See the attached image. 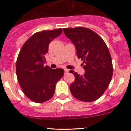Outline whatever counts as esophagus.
I'll use <instances>...</instances> for the list:
<instances>
[{
    "label": "esophagus",
    "mask_w": 131,
    "mask_h": 131,
    "mask_svg": "<svg viewBox=\"0 0 131 131\" xmlns=\"http://www.w3.org/2000/svg\"><path fill=\"white\" fill-rule=\"evenodd\" d=\"M68 72H69V70H68L64 69V73H65V74H67V73H68Z\"/></svg>",
    "instance_id": "esophagus-1"
}]
</instances>
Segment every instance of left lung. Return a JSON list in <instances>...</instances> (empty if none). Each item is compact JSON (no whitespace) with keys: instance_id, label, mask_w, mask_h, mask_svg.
<instances>
[{"instance_id":"obj_1","label":"left lung","mask_w":131,"mask_h":131,"mask_svg":"<svg viewBox=\"0 0 131 131\" xmlns=\"http://www.w3.org/2000/svg\"><path fill=\"white\" fill-rule=\"evenodd\" d=\"M64 34L76 49L79 59L83 60L84 74L75 76L70 86L72 95L82 102L97 100L108 87L113 75V64L109 49L104 40L93 30L86 27L64 28Z\"/></svg>"}]
</instances>
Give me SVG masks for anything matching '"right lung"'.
I'll use <instances>...</instances> for the list:
<instances>
[{"mask_svg":"<svg viewBox=\"0 0 131 131\" xmlns=\"http://www.w3.org/2000/svg\"><path fill=\"white\" fill-rule=\"evenodd\" d=\"M62 31L57 29L38 32L25 41L19 52L16 66L18 81L24 93L35 102L50 99L57 82L64 75L63 69L44 66L49 44Z\"/></svg>","mask_w":131,"mask_h":131,"instance_id":"right-lung-1","label":"right lung"}]
</instances>
